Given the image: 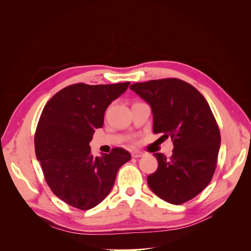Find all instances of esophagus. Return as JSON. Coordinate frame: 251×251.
Returning <instances> with one entry per match:
<instances>
[{"label":"esophagus","instance_id":"obj_1","mask_svg":"<svg viewBox=\"0 0 251 251\" xmlns=\"http://www.w3.org/2000/svg\"><path fill=\"white\" fill-rule=\"evenodd\" d=\"M141 156H143V153H142V151H132V157L133 158H139Z\"/></svg>","mask_w":251,"mask_h":251}]
</instances>
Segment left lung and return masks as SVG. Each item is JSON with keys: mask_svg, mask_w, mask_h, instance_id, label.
<instances>
[{"mask_svg": "<svg viewBox=\"0 0 251 251\" xmlns=\"http://www.w3.org/2000/svg\"><path fill=\"white\" fill-rule=\"evenodd\" d=\"M153 113V130L171 137L173 154L155 153L157 171L148 184L159 198L182 204L208 185L221 144L219 126L208 102L192 85L178 78L136 82L130 87Z\"/></svg>", "mask_w": 251, "mask_h": 251, "instance_id": "obj_1", "label": "left lung"}]
</instances>
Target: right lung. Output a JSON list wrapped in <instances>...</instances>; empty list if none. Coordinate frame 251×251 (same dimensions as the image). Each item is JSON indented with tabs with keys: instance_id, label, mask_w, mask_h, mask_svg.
I'll return each instance as SVG.
<instances>
[{
	"instance_id": "add662e5",
	"label": "right lung",
	"mask_w": 251,
	"mask_h": 251,
	"mask_svg": "<svg viewBox=\"0 0 251 251\" xmlns=\"http://www.w3.org/2000/svg\"><path fill=\"white\" fill-rule=\"evenodd\" d=\"M130 82L114 85L74 83L46 103L37 124L34 146L47 184L56 197L81 210L95 207L115 183L119 168L131 159L115 148L94 157L89 146L104 112Z\"/></svg>"
}]
</instances>
